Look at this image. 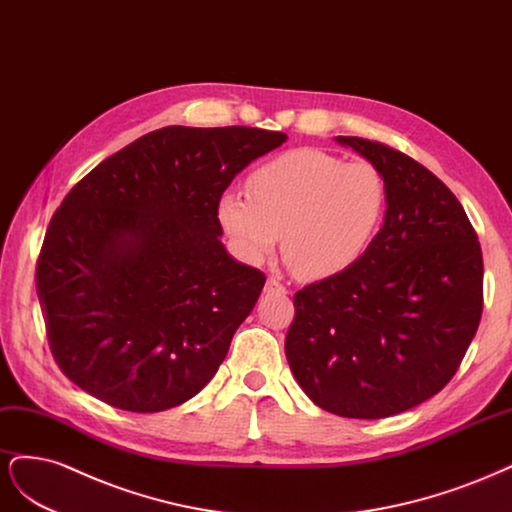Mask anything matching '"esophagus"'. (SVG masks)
Masks as SVG:
<instances>
[{"instance_id":"34e87169","label":"esophagus","mask_w":512,"mask_h":512,"mask_svg":"<svg viewBox=\"0 0 512 512\" xmlns=\"http://www.w3.org/2000/svg\"><path fill=\"white\" fill-rule=\"evenodd\" d=\"M266 291H276V293H287V287L280 283L278 278H274V276H270L268 278V283H266Z\"/></svg>"}]
</instances>
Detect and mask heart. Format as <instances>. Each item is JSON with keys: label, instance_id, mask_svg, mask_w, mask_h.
<instances>
[{"label": "heart", "instance_id": "obj_1", "mask_svg": "<svg viewBox=\"0 0 512 512\" xmlns=\"http://www.w3.org/2000/svg\"><path fill=\"white\" fill-rule=\"evenodd\" d=\"M249 191H225L219 221L242 255L261 259L283 234L287 266L300 278L353 268L383 225L387 180L370 161L295 148L259 166Z\"/></svg>", "mask_w": 512, "mask_h": 512}]
</instances>
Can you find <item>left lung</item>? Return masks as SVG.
<instances>
[{
  "mask_svg": "<svg viewBox=\"0 0 512 512\" xmlns=\"http://www.w3.org/2000/svg\"><path fill=\"white\" fill-rule=\"evenodd\" d=\"M336 140L383 172L385 223L353 268L293 295L285 353L317 406L383 419L455 376L483 315V253L457 197L419 161L376 140Z\"/></svg>",
  "mask_w": 512,
  "mask_h": 512,
  "instance_id": "obj_1",
  "label": "left lung"
}]
</instances>
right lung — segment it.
<instances>
[{
    "instance_id": "right-lung-1",
    "label": "right lung",
    "mask_w": 512,
    "mask_h": 512,
    "mask_svg": "<svg viewBox=\"0 0 512 512\" xmlns=\"http://www.w3.org/2000/svg\"><path fill=\"white\" fill-rule=\"evenodd\" d=\"M285 140L170 125L78 180L36 263L48 346L72 383L131 412L174 408L210 383L266 285L223 249L219 200Z\"/></svg>"
}]
</instances>
